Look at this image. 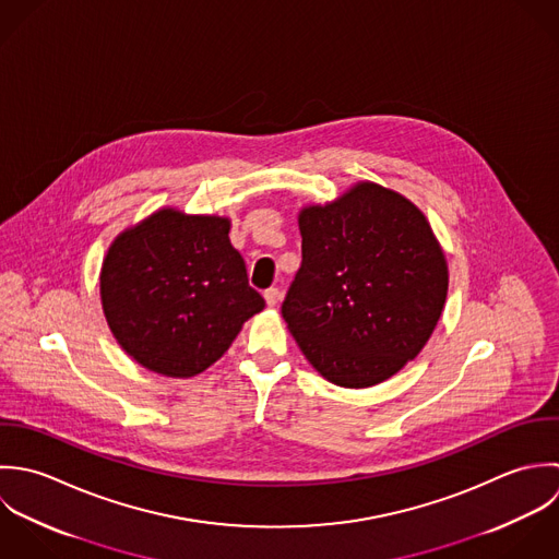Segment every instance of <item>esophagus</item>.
Segmentation results:
<instances>
[{
    "label": "esophagus",
    "instance_id": "obj_1",
    "mask_svg": "<svg viewBox=\"0 0 559 559\" xmlns=\"http://www.w3.org/2000/svg\"><path fill=\"white\" fill-rule=\"evenodd\" d=\"M263 298H265V305H267V307H276V305H278L281 294H278V289H276V287H270V289H265V292H263Z\"/></svg>",
    "mask_w": 559,
    "mask_h": 559
}]
</instances>
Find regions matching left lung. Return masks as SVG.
<instances>
[{"label": "left lung", "instance_id": "obj_1", "mask_svg": "<svg viewBox=\"0 0 559 559\" xmlns=\"http://www.w3.org/2000/svg\"><path fill=\"white\" fill-rule=\"evenodd\" d=\"M302 265L283 318L333 384L365 389L395 376L435 333L449 270L424 212L395 190L358 181L298 214Z\"/></svg>", "mask_w": 559, "mask_h": 559}]
</instances>
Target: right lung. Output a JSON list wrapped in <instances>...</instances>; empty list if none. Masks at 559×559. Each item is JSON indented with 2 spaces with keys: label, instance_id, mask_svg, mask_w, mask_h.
I'll return each mask as SVG.
<instances>
[{
  "label": "right lung",
  "instance_id": "right-lung-1",
  "mask_svg": "<svg viewBox=\"0 0 559 559\" xmlns=\"http://www.w3.org/2000/svg\"><path fill=\"white\" fill-rule=\"evenodd\" d=\"M228 230L223 216L162 207L110 243L99 274L104 316L118 345L148 371H205L263 311Z\"/></svg>",
  "mask_w": 559,
  "mask_h": 559
}]
</instances>
